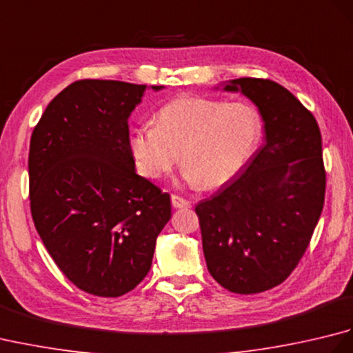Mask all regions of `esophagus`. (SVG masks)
<instances>
[{"mask_svg": "<svg viewBox=\"0 0 353 353\" xmlns=\"http://www.w3.org/2000/svg\"><path fill=\"white\" fill-rule=\"evenodd\" d=\"M171 205L172 208L176 209H181V208H190L191 203L186 199L183 197H179V196H171Z\"/></svg>", "mask_w": 353, "mask_h": 353, "instance_id": "34e87169", "label": "esophagus"}]
</instances>
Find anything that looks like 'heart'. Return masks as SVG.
I'll list each match as a JSON object with an SVG mask.
<instances>
[{"label": "heart", "mask_w": 353, "mask_h": 353, "mask_svg": "<svg viewBox=\"0 0 353 353\" xmlns=\"http://www.w3.org/2000/svg\"><path fill=\"white\" fill-rule=\"evenodd\" d=\"M261 138L262 118L252 104L191 95L165 104L156 125L134 129L129 145L144 177L168 174L181 153L186 181L215 190L245 167Z\"/></svg>", "instance_id": "1"}]
</instances>
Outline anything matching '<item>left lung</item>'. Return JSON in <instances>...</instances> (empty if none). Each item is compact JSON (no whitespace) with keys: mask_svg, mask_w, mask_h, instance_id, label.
I'll return each mask as SVG.
<instances>
[{"mask_svg":"<svg viewBox=\"0 0 353 353\" xmlns=\"http://www.w3.org/2000/svg\"><path fill=\"white\" fill-rule=\"evenodd\" d=\"M254 103L265 142L243 172L196 206L209 273L236 294L282 283L308 249L325 203L326 172L316 118L276 81L223 85Z\"/></svg>","mask_w":353,"mask_h":353,"instance_id":"1","label":"left lung"}]
</instances>
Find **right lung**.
I'll return each mask as SVG.
<instances>
[{
	"instance_id": "obj_1",
	"label": "right lung",
	"mask_w": 353,
	"mask_h": 353,
	"mask_svg": "<svg viewBox=\"0 0 353 353\" xmlns=\"http://www.w3.org/2000/svg\"><path fill=\"white\" fill-rule=\"evenodd\" d=\"M145 88L74 81L51 100L30 139L37 234L62 273L94 296L119 297L137 287L171 219L170 196L137 174L129 145L127 123Z\"/></svg>"
}]
</instances>
